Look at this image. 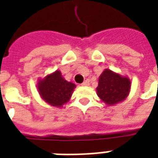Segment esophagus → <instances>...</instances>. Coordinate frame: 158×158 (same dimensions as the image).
I'll use <instances>...</instances> for the list:
<instances>
[{"mask_svg":"<svg viewBox=\"0 0 158 158\" xmlns=\"http://www.w3.org/2000/svg\"><path fill=\"white\" fill-rule=\"evenodd\" d=\"M89 79H86V80H85V81H84V82L81 84V85H83V86L89 85Z\"/></svg>","mask_w":158,"mask_h":158,"instance_id":"obj_1","label":"esophagus"}]
</instances>
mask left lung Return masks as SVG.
Here are the masks:
<instances>
[{
    "instance_id": "obj_1",
    "label": "left lung",
    "mask_w": 158,
    "mask_h": 158,
    "mask_svg": "<svg viewBox=\"0 0 158 158\" xmlns=\"http://www.w3.org/2000/svg\"><path fill=\"white\" fill-rule=\"evenodd\" d=\"M130 87L131 81L128 77L106 69L100 75L96 92L106 106H114L128 97Z\"/></svg>"
}]
</instances>
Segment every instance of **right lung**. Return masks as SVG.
<instances>
[{"label":"right lung","mask_w":158,"mask_h":158,"mask_svg":"<svg viewBox=\"0 0 158 158\" xmlns=\"http://www.w3.org/2000/svg\"><path fill=\"white\" fill-rule=\"evenodd\" d=\"M76 85L67 81L59 70L40 79L37 88L43 101L52 106L62 107L69 102Z\"/></svg>","instance_id":"right-lung-1"}]
</instances>
